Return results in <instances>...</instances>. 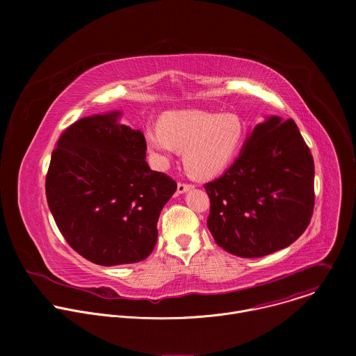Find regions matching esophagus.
<instances>
[{
  "instance_id": "34e87169",
  "label": "esophagus",
  "mask_w": 356,
  "mask_h": 356,
  "mask_svg": "<svg viewBox=\"0 0 356 356\" xmlns=\"http://www.w3.org/2000/svg\"><path fill=\"white\" fill-rule=\"evenodd\" d=\"M191 188H193L191 184H186V183H179V184H177V193H179V194H184V193H187V191L191 190Z\"/></svg>"
}]
</instances>
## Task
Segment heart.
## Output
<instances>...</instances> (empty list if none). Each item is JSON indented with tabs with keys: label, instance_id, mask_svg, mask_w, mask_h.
<instances>
[{
	"label": "heart",
	"instance_id": "b5f03b06",
	"mask_svg": "<svg viewBox=\"0 0 356 356\" xmlns=\"http://www.w3.org/2000/svg\"><path fill=\"white\" fill-rule=\"evenodd\" d=\"M145 142L158 166L165 168L183 152L186 170L197 179H213L236 156L245 125L235 114L204 111H172L159 125L145 128Z\"/></svg>",
	"mask_w": 356,
	"mask_h": 356
}]
</instances>
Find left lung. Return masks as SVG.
<instances>
[{
    "instance_id": "8db88e82",
    "label": "left lung",
    "mask_w": 356,
    "mask_h": 356,
    "mask_svg": "<svg viewBox=\"0 0 356 356\" xmlns=\"http://www.w3.org/2000/svg\"><path fill=\"white\" fill-rule=\"evenodd\" d=\"M204 188L217 245L239 258L266 257L309 227L314 161L296 122L270 115L246 135L232 166Z\"/></svg>"
}]
</instances>
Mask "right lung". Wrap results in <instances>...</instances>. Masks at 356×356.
<instances>
[{"mask_svg": "<svg viewBox=\"0 0 356 356\" xmlns=\"http://www.w3.org/2000/svg\"><path fill=\"white\" fill-rule=\"evenodd\" d=\"M121 111L76 121L58 140L46 176V198L67 243L101 266L146 259L158 220L177 184L150 170L139 129Z\"/></svg>", "mask_w": 356, "mask_h": 356, "instance_id": "add662e5", "label": "right lung"}]
</instances>
